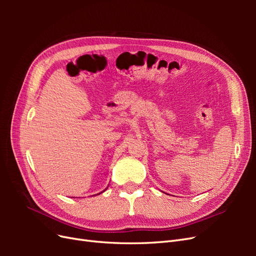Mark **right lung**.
Listing matches in <instances>:
<instances>
[{
	"instance_id": "1",
	"label": "right lung",
	"mask_w": 256,
	"mask_h": 256,
	"mask_svg": "<svg viewBox=\"0 0 256 256\" xmlns=\"http://www.w3.org/2000/svg\"><path fill=\"white\" fill-rule=\"evenodd\" d=\"M100 193H102V192H100Z\"/></svg>"
}]
</instances>
